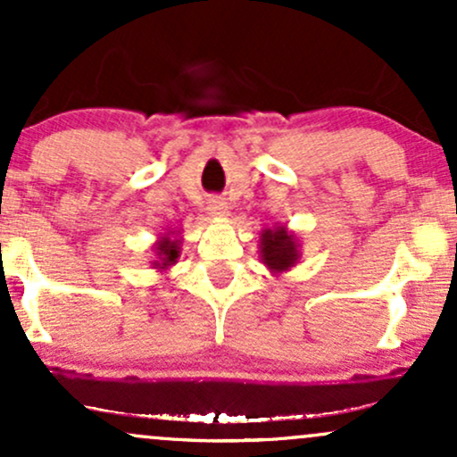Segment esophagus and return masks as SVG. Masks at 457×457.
Wrapping results in <instances>:
<instances>
[{"mask_svg":"<svg viewBox=\"0 0 457 457\" xmlns=\"http://www.w3.org/2000/svg\"><path fill=\"white\" fill-rule=\"evenodd\" d=\"M208 214H211V217H225V214H228V204L223 202V199H211V202H208Z\"/></svg>","mask_w":457,"mask_h":457,"instance_id":"esophagus-1","label":"esophagus"}]
</instances>
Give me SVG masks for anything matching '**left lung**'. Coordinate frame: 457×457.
I'll return each mask as SVG.
<instances>
[{
	"label": "left lung",
	"instance_id": "8db88e82",
	"mask_svg": "<svg viewBox=\"0 0 457 457\" xmlns=\"http://www.w3.org/2000/svg\"><path fill=\"white\" fill-rule=\"evenodd\" d=\"M260 260L272 275L295 269L301 260V243L286 225L264 228L260 236Z\"/></svg>",
	"mask_w": 457,
	"mask_h": 457
}]
</instances>
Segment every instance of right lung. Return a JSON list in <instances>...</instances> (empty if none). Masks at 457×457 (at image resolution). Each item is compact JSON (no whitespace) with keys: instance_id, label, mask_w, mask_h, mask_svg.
Listing matches in <instances>:
<instances>
[{"instance_id":"1","label":"right lung","mask_w":457,"mask_h":457,"mask_svg":"<svg viewBox=\"0 0 457 457\" xmlns=\"http://www.w3.org/2000/svg\"><path fill=\"white\" fill-rule=\"evenodd\" d=\"M180 245H182V236L180 229H167L165 234H161L156 238V243L152 245V253H154V260L150 262L152 269H159L161 272H167V269L178 264L180 260Z\"/></svg>"}]
</instances>
